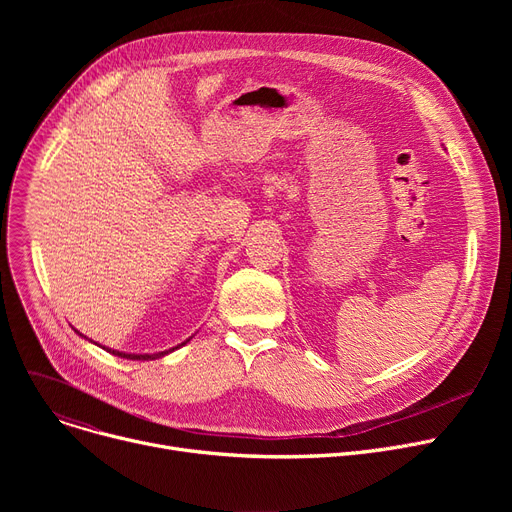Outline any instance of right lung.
<instances>
[{
	"instance_id": "right-lung-1",
	"label": "right lung",
	"mask_w": 512,
	"mask_h": 512,
	"mask_svg": "<svg viewBox=\"0 0 512 512\" xmlns=\"http://www.w3.org/2000/svg\"><path fill=\"white\" fill-rule=\"evenodd\" d=\"M78 336H83V334H80L78 330H74ZM83 338H87V336H83ZM188 340H191V338H188ZM186 340V342H188ZM186 342H182V344H178V346H174V348H170V351H161V353H153V355H134V353H122V351H114V348H105V346H101V344H97V346H101V348H105V351L107 353H112V355H116V357H122V359H132V361H153V359H161V357H164V355H168V353H174L176 351V348H180V346H184Z\"/></svg>"
}]
</instances>
